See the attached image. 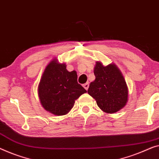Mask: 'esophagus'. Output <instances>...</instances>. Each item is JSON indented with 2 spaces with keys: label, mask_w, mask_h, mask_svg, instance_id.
I'll use <instances>...</instances> for the list:
<instances>
[{
  "label": "esophagus",
  "mask_w": 159,
  "mask_h": 159,
  "mask_svg": "<svg viewBox=\"0 0 159 159\" xmlns=\"http://www.w3.org/2000/svg\"><path fill=\"white\" fill-rule=\"evenodd\" d=\"M83 87H84V88L86 89V90H87V89H88V88H89V83H88V82H87V83L84 84Z\"/></svg>",
  "instance_id": "obj_1"
}]
</instances>
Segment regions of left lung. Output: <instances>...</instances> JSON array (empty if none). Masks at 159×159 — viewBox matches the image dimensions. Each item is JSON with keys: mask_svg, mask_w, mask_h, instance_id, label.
<instances>
[{"mask_svg": "<svg viewBox=\"0 0 159 159\" xmlns=\"http://www.w3.org/2000/svg\"><path fill=\"white\" fill-rule=\"evenodd\" d=\"M94 75L95 80L89 84L87 93L95 99L98 107L107 113L122 109L128 101V92L118 68L113 64L104 66L97 61Z\"/></svg>", "mask_w": 159, "mask_h": 159, "instance_id": "obj_1", "label": "left lung"}]
</instances>
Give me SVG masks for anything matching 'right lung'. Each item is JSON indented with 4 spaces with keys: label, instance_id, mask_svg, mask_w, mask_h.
Listing matches in <instances>:
<instances>
[{
    "label": "right lung",
    "instance_id": "add662e5",
    "mask_svg": "<svg viewBox=\"0 0 159 159\" xmlns=\"http://www.w3.org/2000/svg\"><path fill=\"white\" fill-rule=\"evenodd\" d=\"M87 93L77 82L75 71L68 72L65 64L52 61L43 73L39 96L43 108L56 116H64L74 106L75 100Z\"/></svg>",
    "mask_w": 159,
    "mask_h": 159
}]
</instances>
